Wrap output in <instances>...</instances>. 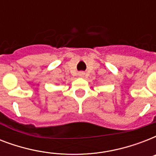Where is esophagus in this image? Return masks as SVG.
<instances>
[{
    "label": "esophagus",
    "mask_w": 156,
    "mask_h": 156,
    "mask_svg": "<svg viewBox=\"0 0 156 156\" xmlns=\"http://www.w3.org/2000/svg\"><path fill=\"white\" fill-rule=\"evenodd\" d=\"M81 75H83V74H81Z\"/></svg>",
    "instance_id": "esophagus-1"
}]
</instances>
